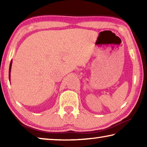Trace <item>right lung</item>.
<instances>
[{"label": "right lung", "instance_id": "right-lung-1", "mask_svg": "<svg viewBox=\"0 0 147 147\" xmlns=\"http://www.w3.org/2000/svg\"><path fill=\"white\" fill-rule=\"evenodd\" d=\"M11 63H12V61H11L10 64H9V80H10V71H11Z\"/></svg>", "mask_w": 147, "mask_h": 147}]
</instances>
